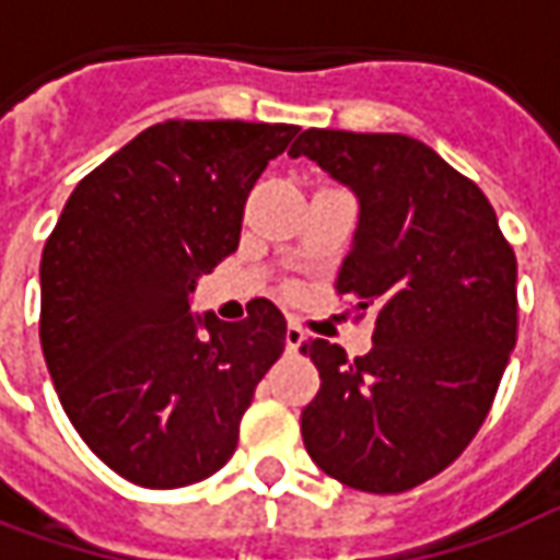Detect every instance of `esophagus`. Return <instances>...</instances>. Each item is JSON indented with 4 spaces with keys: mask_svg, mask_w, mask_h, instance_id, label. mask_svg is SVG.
Returning a JSON list of instances; mask_svg holds the SVG:
<instances>
[{
    "mask_svg": "<svg viewBox=\"0 0 560 560\" xmlns=\"http://www.w3.org/2000/svg\"><path fill=\"white\" fill-rule=\"evenodd\" d=\"M303 341H305V332L300 327H288L284 329V345H288V351H300V348H303Z\"/></svg>",
    "mask_w": 560,
    "mask_h": 560,
    "instance_id": "34e87169",
    "label": "esophagus"
}]
</instances>
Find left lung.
<instances>
[{"label":"left lung","instance_id":"8db88e82","mask_svg":"<svg viewBox=\"0 0 560 560\" xmlns=\"http://www.w3.org/2000/svg\"><path fill=\"white\" fill-rule=\"evenodd\" d=\"M291 155L360 197L332 288L375 315L365 357L303 345L320 372L300 420L305 450L351 489L408 492L453 465L492 411L516 348L513 245L477 183L422 140L308 128Z\"/></svg>","mask_w":560,"mask_h":560}]
</instances>
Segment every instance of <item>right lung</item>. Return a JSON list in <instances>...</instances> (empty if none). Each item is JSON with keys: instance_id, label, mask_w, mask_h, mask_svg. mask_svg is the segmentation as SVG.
<instances>
[{"instance_id": "right-lung-1", "label": "right lung", "mask_w": 560, "mask_h": 560, "mask_svg": "<svg viewBox=\"0 0 560 560\" xmlns=\"http://www.w3.org/2000/svg\"><path fill=\"white\" fill-rule=\"evenodd\" d=\"M300 128L167 119L86 173L42 255V351L95 456L147 489L228 465L260 377L284 351L269 300L221 324L188 293L236 252L245 200ZM197 326H207L200 337Z\"/></svg>"}]
</instances>
